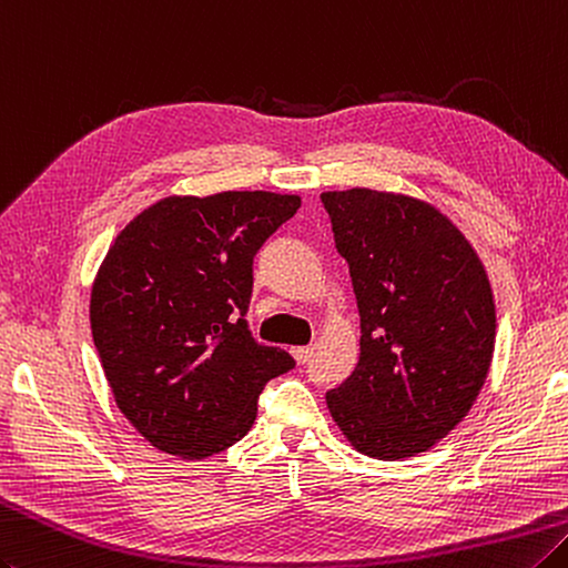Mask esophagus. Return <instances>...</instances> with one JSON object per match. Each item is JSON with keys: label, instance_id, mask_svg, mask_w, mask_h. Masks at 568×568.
<instances>
[{"label": "esophagus", "instance_id": "obj_1", "mask_svg": "<svg viewBox=\"0 0 568 568\" xmlns=\"http://www.w3.org/2000/svg\"><path fill=\"white\" fill-rule=\"evenodd\" d=\"M291 354L297 364H305L310 357H313V347H293Z\"/></svg>", "mask_w": 568, "mask_h": 568}]
</instances>
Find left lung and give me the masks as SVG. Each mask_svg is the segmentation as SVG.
<instances>
[{
    "label": "left lung",
    "instance_id": "8db88e82",
    "mask_svg": "<svg viewBox=\"0 0 568 568\" xmlns=\"http://www.w3.org/2000/svg\"><path fill=\"white\" fill-rule=\"evenodd\" d=\"M320 199L362 320L359 362L327 392L329 414L369 458L426 453L468 416L490 372V277L473 243L424 199L366 186Z\"/></svg>",
    "mask_w": 568,
    "mask_h": 568
}]
</instances>
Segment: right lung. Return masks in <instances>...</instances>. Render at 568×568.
I'll list each match as a JSON object with an SVG mask.
<instances>
[{
    "label": "right lung",
    "mask_w": 568,
    "mask_h": 568,
    "mask_svg": "<svg viewBox=\"0 0 568 568\" xmlns=\"http://www.w3.org/2000/svg\"><path fill=\"white\" fill-rule=\"evenodd\" d=\"M297 194L164 196L108 248L91 329L120 414L162 453L202 460L251 430L258 396L295 362L248 332L253 255Z\"/></svg>",
    "instance_id": "1"
}]
</instances>
